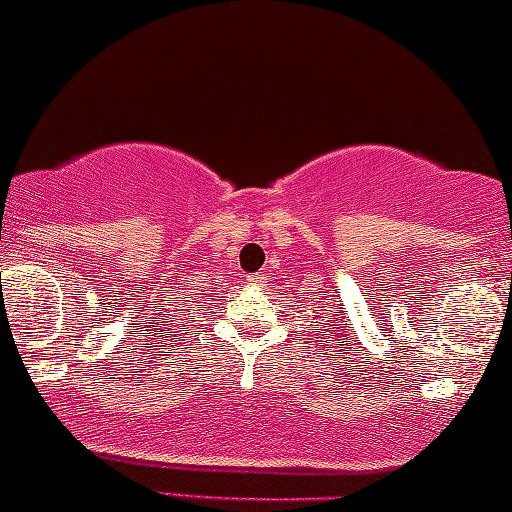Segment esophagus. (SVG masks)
I'll list each match as a JSON object with an SVG mask.
<instances>
[{"label": "esophagus", "instance_id": "1", "mask_svg": "<svg viewBox=\"0 0 512 512\" xmlns=\"http://www.w3.org/2000/svg\"><path fill=\"white\" fill-rule=\"evenodd\" d=\"M247 286H251V289H261V286H265V277L263 275H247Z\"/></svg>", "mask_w": 512, "mask_h": 512}]
</instances>
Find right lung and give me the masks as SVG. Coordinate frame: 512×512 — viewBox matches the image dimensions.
<instances>
[{
  "instance_id": "obj_1",
  "label": "right lung",
  "mask_w": 512,
  "mask_h": 512,
  "mask_svg": "<svg viewBox=\"0 0 512 512\" xmlns=\"http://www.w3.org/2000/svg\"><path fill=\"white\" fill-rule=\"evenodd\" d=\"M188 303H193V300H188Z\"/></svg>"
}]
</instances>
